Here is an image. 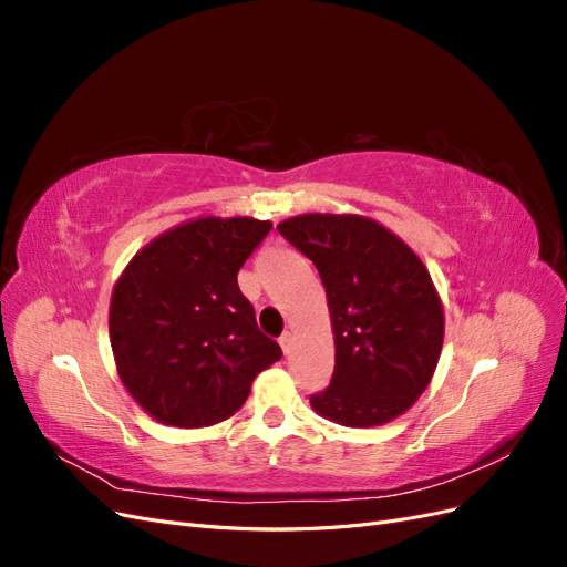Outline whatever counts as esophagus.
Instances as JSON below:
<instances>
[{"label":"esophagus","mask_w":567,"mask_h":567,"mask_svg":"<svg viewBox=\"0 0 567 567\" xmlns=\"http://www.w3.org/2000/svg\"><path fill=\"white\" fill-rule=\"evenodd\" d=\"M279 346H281V350H284V352H288V350H290V346H293V333H290V331H284V336L279 338Z\"/></svg>","instance_id":"34e87169"}]
</instances>
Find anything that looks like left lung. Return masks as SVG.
I'll list each match as a JSON object with an SVG mask.
<instances>
[{
    "label": "left lung",
    "mask_w": 567,
    "mask_h": 567,
    "mask_svg": "<svg viewBox=\"0 0 567 567\" xmlns=\"http://www.w3.org/2000/svg\"><path fill=\"white\" fill-rule=\"evenodd\" d=\"M277 229L315 262L329 302L336 369L312 409L348 427L402 416L431 383L444 340L442 300L421 257L362 215L310 213Z\"/></svg>",
    "instance_id": "left-lung-1"
}]
</instances>
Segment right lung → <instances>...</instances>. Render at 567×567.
Wrapping results in <instances>:
<instances>
[{"instance_id":"add662e5","label":"right lung","mask_w":567,"mask_h":567,"mask_svg":"<svg viewBox=\"0 0 567 567\" xmlns=\"http://www.w3.org/2000/svg\"><path fill=\"white\" fill-rule=\"evenodd\" d=\"M255 217H196L136 252L111 296L117 375L151 419L205 427L248 400L255 375L281 359L257 329L238 269L269 234Z\"/></svg>"}]
</instances>
